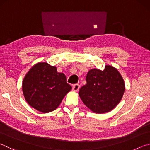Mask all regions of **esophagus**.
<instances>
[{"label": "esophagus", "mask_w": 150, "mask_h": 150, "mask_svg": "<svg viewBox=\"0 0 150 150\" xmlns=\"http://www.w3.org/2000/svg\"><path fill=\"white\" fill-rule=\"evenodd\" d=\"M79 88H80V85H79V84H75V85H73V87H72V89H73V91H77L79 89Z\"/></svg>", "instance_id": "esophagus-1"}]
</instances>
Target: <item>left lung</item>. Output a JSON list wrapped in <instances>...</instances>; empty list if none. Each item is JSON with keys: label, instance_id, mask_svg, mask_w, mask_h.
I'll return each instance as SVG.
<instances>
[{"label": "left lung", "instance_id": "8db88e82", "mask_svg": "<svg viewBox=\"0 0 150 150\" xmlns=\"http://www.w3.org/2000/svg\"><path fill=\"white\" fill-rule=\"evenodd\" d=\"M86 81L87 84L80 88L79 95L94 112H108L115 108L122 98L125 90L124 80L112 66L106 65L103 71L90 70Z\"/></svg>", "mask_w": 150, "mask_h": 150}]
</instances>
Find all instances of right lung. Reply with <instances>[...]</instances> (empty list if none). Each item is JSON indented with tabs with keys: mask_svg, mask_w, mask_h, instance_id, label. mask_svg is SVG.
<instances>
[{
	"mask_svg": "<svg viewBox=\"0 0 150 150\" xmlns=\"http://www.w3.org/2000/svg\"><path fill=\"white\" fill-rule=\"evenodd\" d=\"M71 88L63 73H58L55 66L45 62L33 66L22 83L27 103L44 113L55 110Z\"/></svg>",
	"mask_w": 150,
	"mask_h": 150,
	"instance_id": "obj_1",
	"label": "right lung"
}]
</instances>
